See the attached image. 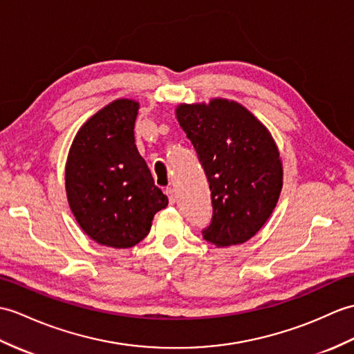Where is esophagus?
Wrapping results in <instances>:
<instances>
[{
  "label": "esophagus",
  "mask_w": 354,
  "mask_h": 354,
  "mask_svg": "<svg viewBox=\"0 0 354 354\" xmlns=\"http://www.w3.org/2000/svg\"><path fill=\"white\" fill-rule=\"evenodd\" d=\"M166 194H167V197H169L170 205H174V203L176 202V192H175L171 187H169V188H166Z\"/></svg>",
  "instance_id": "34e87169"
}]
</instances>
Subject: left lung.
Segmentation results:
<instances>
[{
    "label": "left lung",
    "instance_id": "left-lung-1",
    "mask_svg": "<svg viewBox=\"0 0 354 354\" xmlns=\"http://www.w3.org/2000/svg\"><path fill=\"white\" fill-rule=\"evenodd\" d=\"M176 118L209 184L212 217L202 229L203 238L217 248L250 240L282 190V162L273 137L234 101L183 104Z\"/></svg>",
    "mask_w": 354,
    "mask_h": 354
}]
</instances>
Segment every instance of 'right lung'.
<instances>
[{
  "label": "right lung",
  "instance_id": "add662e5",
  "mask_svg": "<svg viewBox=\"0 0 354 354\" xmlns=\"http://www.w3.org/2000/svg\"><path fill=\"white\" fill-rule=\"evenodd\" d=\"M137 113L131 100L104 106L81 127L66 162V194L78 225L114 249L142 241L169 203L137 151Z\"/></svg>",
  "mask_w": 354,
  "mask_h": 354
}]
</instances>
